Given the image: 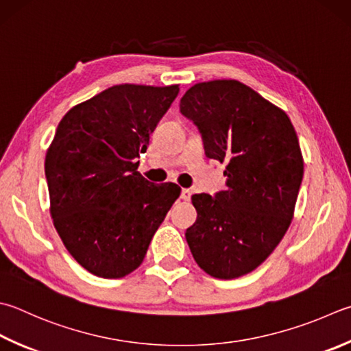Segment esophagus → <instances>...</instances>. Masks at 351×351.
I'll use <instances>...</instances> for the list:
<instances>
[{
	"label": "esophagus",
	"instance_id": "esophagus-1",
	"mask_svg": "<svg viewBox=\"0 0 351 351\" xmlns=\"http://www.w3.org/2000/svg\"><path fill=\"white\" fill-rule=\"evenodd\" d=\"M191 195H193V193H191V189H186V188H183V189H182V194H180V198H182V200L188 202L189 198H191Z\"/></svg>",
	"mask_w": 351,
	"mask_h": 351
}]
</instances>
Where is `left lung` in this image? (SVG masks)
Returning <instances> with one entry per match:
<instances>
[{
	"mask_svg": "<svg viewBox=\"0 0 351 351\" xmlns=\"http://www.w3.org/2000/svg\"><path fill=\"white\" fill-rule=\"evenodd\" d=\"M180 111L200 130L206 156L226 163V189L191 197V254L214 278L247 275L292 223L304 174L298 136L286 111L235 79L193 85Z\"/></svg>",
	"mask_w": 351,
	"mask_h": 351,
	"instance_id": "left-lung-1",
	"label": "left lung"
}]
</instances>
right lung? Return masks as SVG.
Segmentation results:
<instances>
[{"label": "right lung", "mask_w": 351, "mask_h": 351, "mask_svg": "<svg viewBox=\"0 0 351 351\" xmlns=\"http://www.w3.org/2000/svg\"><path fill=\"white\" fill-rule=\"evenodd\" d=\"M178 95L167 87L113 85L67 111L45 154L50 215L70 255L101 278L141 266L180 195L137 171L149 134Z\"/></svg>", "instance_id": "add662e5"}]
</instances>
